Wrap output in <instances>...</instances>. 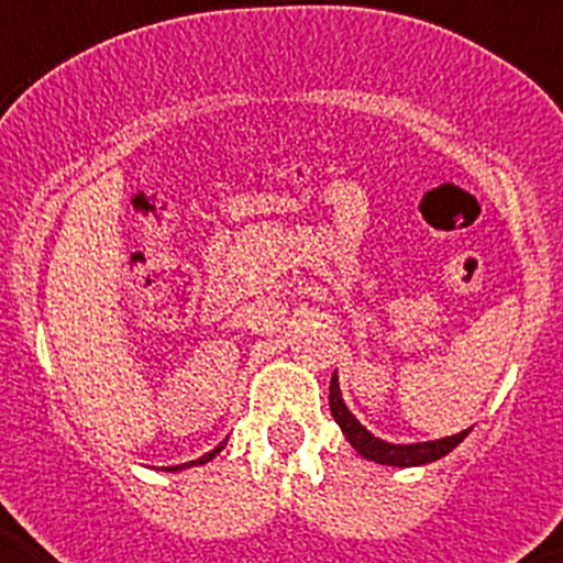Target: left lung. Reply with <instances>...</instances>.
Returning <instances> with one entry per match:
<instances>
[{
	"instance_id": "left-lung-1",
	"label": "left lung",
	"mask_w": 563,
	"mask_h": 563,
	"mask_svg": "<svg viewBox=\"0 0 563 563\" xmlns=\"http://www.w3.org/2000/svg\"><path fill=\"white\" fill-rule=\"evenodd\" d=\"M330 411H333L335 423L342 427L344 438L351 441V446L362 459L376 464H391V467H418V464H429L444 459L446 453H453L455 446L462 444L464 438L471 435V429L455 432V435L438 438V441H418V444H388L383 438H376L374 432L362 427L356 415H353L342 400V388H339V376L333 374L330 383Z\"/></svg>"
}]
</instances>
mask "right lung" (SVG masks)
I'll return each instance as SVG.
<instances>
[{
    "label": "right lung",
    "mask_w": 563,
    "mask_h": 563,
    "mask_svg": "<svg viewBox=\"0 0 563 563\" xmlns=\"http://www.w3.org/2000/svg\"><path fill=\"white\" fill-rule=\"evenodd\" d=\"M224 444H228V441H221V444L216 446V450H210V453L201 455V459H195V462H189V464H178V467H169V471H184V467H195V464H207V462H212V459H216V455H219L221 450H224Z\"/></svg>",
    "instance_id": "1"
}]
</instances>
